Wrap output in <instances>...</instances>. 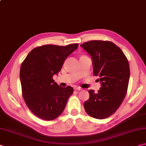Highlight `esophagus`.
<instances>
[{
    "mask_svg": "<svg viewBox=\"0 0 146 146\" xmlns=\"http://www.w3.org/2000/svg\"><path fill=\"white\" fill-rule=\"evenodd\" d=\"M74 90H77V91H80L82 90V88H81L80 87H78V86H75V87L74 88Z\"/></svg>",
    "mask_w": 146,
    "mask_h": 146,
    "instance_id": "1",
    "label": "esophagus"
}]
</instances>
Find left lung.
<instances>
[{
    "label": "left lung",
    "mask_w": 146,
    "mask_h": 146,
    "mask_svg": "<svg viewBox=\"0 0 146 146\" xmlns=\"http://www.w3.org/2000/svg\"><path fill=\"white\" fill-rule=\"evenodd\" d=\"M80 46L91 57L93 74L99 76L101 84L97 93L89 90L90 98L84 107L91 117L104 119L113 114L124 99L130 76L129 62L123 51L111 42L91 40Z\"/></svg>",
    "instance_id": "left-lung-1"
}]
</instances>
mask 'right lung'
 I'll list each match as a JSON object with an SVG mask.
<instances>
[{
	"instance_id": "add662e5",
	"label": "right lung",
	"mask_w": 146,
	"mask_h": 146,
	"mask_svg": "<svg viewBox=\"0 0 146 146\" xmlns=\"http://www.w3.org/2000/svg\"><path fill=\"white\" fill-rule=\"evenodd\" d=\"M78 47V44L37 47L22 64L20 78L23 98L31 111L41 119L52 120L59 117L72 95V87H61L53 76L58 75L66 59Z\"/></svg>"
}]
</instances>
